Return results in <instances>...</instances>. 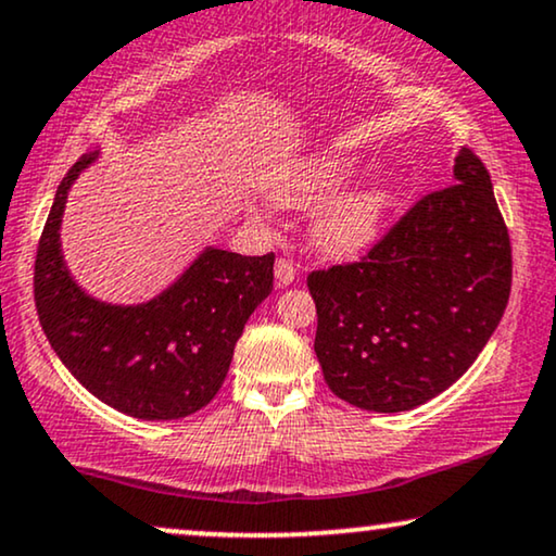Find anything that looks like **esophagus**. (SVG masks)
Listing matches in <instances>:
<instances>
[{
  "label": "esophagus",
  "instance_id": "obj_1",
  "mask_svg": "<svg viewBox=\"0 0 556 556\" xmlns=\"http://www.w3.org/2000/svg\"><path fill=\"white\" fill-rule=\"evenodd\" d=\"M295 273H299V268H295L293 261H288V257H278V261H276L278 286H291L295 280Z\"/></svg>",
  "mask_w": 556,
  "mask_h": 556
}]
</instances>
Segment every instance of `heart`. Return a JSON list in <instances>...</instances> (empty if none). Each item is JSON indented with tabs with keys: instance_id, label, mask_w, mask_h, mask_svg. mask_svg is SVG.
<instances>
[{
	"instance_id": "heart-1",
	"label": "heart",
	"mask_w": 556,
	"mask_h": 556,
	"mask_svg": "<svg viewBox=\"0 0 556 556\" xmlns=\"http://www.w3.org/2000/svg\"><path fill=\"white\" fill-rule=\"evenodd\" d=\"M357 161L348 155H324L278 170L268 184L270 199L288 208H312L337 197L357 176ZM393 193L383 184L363 186L329 201L316 214L312 240L329 257H355L380 235Z\"/></svg>"
}]
</instances>
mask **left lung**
Listing matches in <instances>:
<instances>
[{
	"label": "left lung",
	"instance_id": "8db88e82",
	"mask_svg": "<svg viewBox=\"0 0 556 556\" xmlns=\"http://www.w3.org/2000/svg\"><path fill=\"white\" fill-rule=\"evenodd\" d=\"M510 240L470 148L357 263L308 273L324 380L378 414L421 406L467 372L510 295Z\"/></svg>",
	"mask_w": 556,
	"mask_h": 556
}]
</instances>
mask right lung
I'll list each match as a JSON object with an SVG mask.
<instances>
[{
    "label": "right lung",
    "instance_id": "1",
    "mask_svg": "<svg viewBox=\"0 0 556 556\" xmlns=\"http://www.w3.org/2000/svg\"><path fill=\"white\" fill-rule=\"evenodd\" d=\"M97 153L78 157L58 186L35 257V306L50 348L86 391L146 421L197 414L225 383L244 321L273 291L276 255L206 248L148 304L91 299L63 263L68 189Z\"/></svg>",
    "mask_w": 556,
    "mask_h": 556
}]
</instances>
